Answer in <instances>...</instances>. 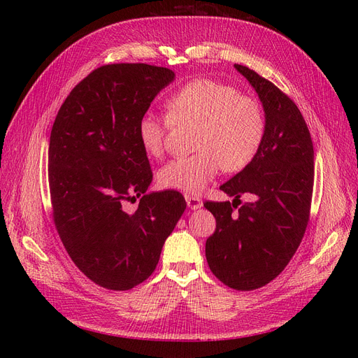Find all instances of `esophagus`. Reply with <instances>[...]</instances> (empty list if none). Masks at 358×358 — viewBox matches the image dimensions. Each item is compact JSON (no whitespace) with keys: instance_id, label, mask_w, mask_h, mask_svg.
<instances>
[{"instance_id":"34e87169","label":"esophagus","mask_w":358,"mask_h":358,"mask_svg":"<svg viewBox=\"0 0 358 358\" xmlns=\"http://www.w3.org/2000/svg\"><path fill=\"white\" fill-rule=\"evenodd\" d=\"M185 200H187V204H188V208H189L191 210H197V209H200L201 206H203V201H201V199H199V197L185 196Z\"/></svg>"}]
</instances>
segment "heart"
<instances>
[{"label":"heart","instance_id":"b5f03b06","mask_svg":"<svg viewBox=\"0 0 358 358\" xmlns=\"http://www.w3.org/2000/svg\"><path fill=\"white\" fill-rule=\"evenodd\" d=\"M175 124H196L192 148L196 152L169 161L158 171L162 188L189 194L200 192L218 175L220 169L243 170L263 143L266 122L259 104L233 86L212 79L185 83L166 103ZM169 122L148 112L138 121L140 145L150 157L164 149Z\"/></svg>","mask_w":358,"mask_h":358}]
</instances>
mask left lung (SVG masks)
I'll return each instance as SVG.
<instances>
[{"label": "left lung", "mask_w": 358, "mask_h": 358, "mask_svg": "<svg viewBox=\"0 0 358 358\" xmlns=\"http://www.w3.org/2000/svg\"><path fill=\"white\" fill-rule=\"evenodd\" d=\"M234 69L252 86L264 110V138L249 164L220 187L233 201H206L216 220L206 241L212 273L234 289L268 284L285 266L305 234L313 187V146L297 106L251 69ZM250 201L237 213L240 196Z\"/></svg>", "instance_id": "1"}]
</instances>
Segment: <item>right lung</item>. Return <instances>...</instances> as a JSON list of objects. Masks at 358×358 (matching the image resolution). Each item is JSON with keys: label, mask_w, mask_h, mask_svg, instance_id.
Instances as JSON below:
<instances>
[{"label": "right lung", "mask_w": 358, "mask_h": 358, "mask_svg": "<svg viewBox=\"0 0 358 358\" xmlns=\"http://www.w3.org/2000/svg\"><path fill=\"white\" fill-rule=\"evenodd\" d=\"M175 73L148 64L92 71L62 103L49 140L53 216L69 255L95 284L129 289L155 270L187 208L178 191L146 194L152 171L138 121ZM140 198L127 213L123 203Z\"/></svg>", "instance_id": "add662e5"}]
</instances>
